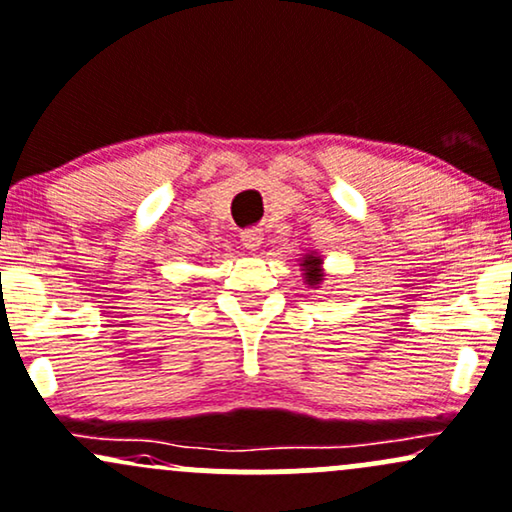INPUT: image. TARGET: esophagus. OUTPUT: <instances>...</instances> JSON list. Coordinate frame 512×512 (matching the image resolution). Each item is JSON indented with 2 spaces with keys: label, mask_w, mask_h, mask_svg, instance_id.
<instances>
[{
  "label": "esophagus",
  "mask_w": 512,
  "mask_h": 512,
  "mask_svg": "<svg viewBox=\"0 0 512 512\" xmlns=\"http://www.w3.org/2000/svg\"><path fill=\"white\" fill-rule=\"evenodd\" d=\"M240 240H243V245L247 247V250H257V247L262 245V230H257V228L245 230V233L240 235Z\"/></svg>",
  "instance_id": "34e87169"
}]
</instances>
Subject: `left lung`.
Here are the masks:
<instances>
[{
    "instance_id": "obj_1",
    "label": "left lung",
    "mask_w": 512,
    "mask_h": 512,
    "mask_svg": "<svg viewBox=\"0 0 512 512\" xmlns=\"http://www.w3.org/2000/svg\"><path fill=\"white\" fill-rule=\"evenodd\" d=\"M318 265H320L318 257H313V255L303 257V267H306V282L308 284H318L320 279H323V274H320Z\"/></svg>"
}]
</instances>
